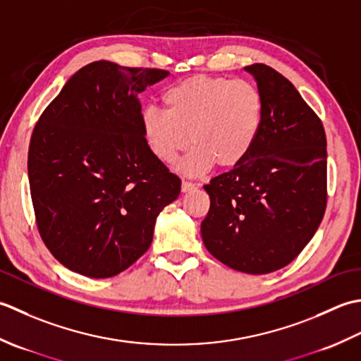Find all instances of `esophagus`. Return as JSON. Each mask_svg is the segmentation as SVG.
Listing matches in <instances>:
<instances>
[{
	"label": "esophagus",
	"instance_id": "obj_1",
	"mask_svg": "<svg viewBox=\"0 0 361 361\" xmlns=\"http://www.w3.org/2000/svg\"><path fill=\"white\" fill-rule=\"evenodd\" d=\"M182 191H183V193H187V191H193L195 188H196V185H195V183L193 182H188V180H183L182 182Z\"/></svg>",
	"mask_w": 361,
	"mask_h": 361
}]
</instances>
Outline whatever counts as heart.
I'll return each instance as SVG.
<instances>
[{
    "instance_id": "1",
    "label": "heart",
    "mask_w": 361,
    "mask_h": 361,
    "mask_svg": "<svg viewBox=\"0 0 361 361\" xmlns=\"http://www.w3.org/2000/svg\"><path fill=\"white\" fill-rule=\"evenodd\" d=\"M161 102L165 112L143 110V137L154 157L166 165L193 145L180 165L187 174H201L213 164L238 165L260 134L263 97L245 79L196 75L166 88Z\"/></svg>"
}]
</instances>
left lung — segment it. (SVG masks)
Listing matches in <instances>:
<instances>
[{
	"mask_svg": "<svg viewBox=\"0 0 361 361\" xmlns=\"http://www.w3.org/2000/svg\"><path fill=\"white\" fill-rule=\"evenodd\" d=\"M264 110L252 149L204 190L210 209L201 223L207 251L232 269L268 274L302 252L327 205V140L319 116L281 73L245 67Z\"/></svg>",
	"mask_w": 361,
	"mask_h": 361,
	"instance_id": "obj_1",
	"label": "left lung"
}]
</instances>
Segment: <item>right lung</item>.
<instances>
[{
  "label": "right lung",
  "instance_id": "right-lung-1",
  "mask_svg": "<svg viewBox=\"0 0 361 361\" xmlns=\"http://www.w3.org/2000/svg\"><path fill=\"white\" fill-rule=\"evenodd\" d=\"M170 73L109 61L73 75L37 121L27 174L39 233L63 267L92 279L120 274L151 246L180 179L142 130L146 87Z\"/></svg>",
  "mask_w": 361,
  "mask_h": 361
}]
</instances>
